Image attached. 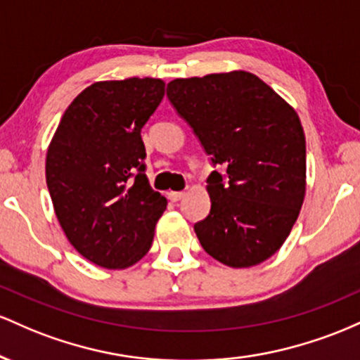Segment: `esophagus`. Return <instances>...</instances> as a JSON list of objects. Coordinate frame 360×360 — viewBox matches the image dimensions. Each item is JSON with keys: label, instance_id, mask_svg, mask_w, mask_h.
Returning a JSON list of instances; mask_svg holds the SVG:
<instances>
[{"label": "esophagus", "instance_id": "1", "mask_svg": "<svg viewBox=\"0 0 360 360\" xmlns=\"http://www.w3.org/2000/svg\"><path fill=\"white\" fill-rule=\"evenodd\" d=\"M185 192H168V199L172 202H179L180 199H184Z\"/></svg>", "mask_w": 360, "mask_h": 360}]
</instances>
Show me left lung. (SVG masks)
Returning <instances> with one entry per match:
<instances>
[{
    "mask_svg": "<svg viewBox=\"0 0 360 360\" xmlns=\"http://www.w3.org/2000/svg\"><path fill=\"white\" fill-rule=\"evenodd\" d=\"M167 95L212 165L211 212L193 226L221 264L246 269L284 245L306 193V139L296 110L252 72L176 78Z\"/></svg>",
    "mask_w": 360,
    "mask_h": 360,
    "instance_id": "obj_1",
    "label": "left lung"
}]
</instances>
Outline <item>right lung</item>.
I'll list each match as a JSON object with an SVG mask.
<instances>
[{
    "instance_id": "right-lung-1",
    "label": "right lung",
    "mask_w": 360,
    "mask_h": 360,
    "mask_svg": "<svg viewBox=\"0 0 360 360\" xmlns=\"http://www.w3.org/2000/svg\"><path fill=\"white\" fill-rule=\"evenodd\" d=\"M165 82H98L64 112L46 158L54 212L76 252L103 269H127L149 252L167 199L149 187L141 129Z\"/></svg>"
}]
</instances>
